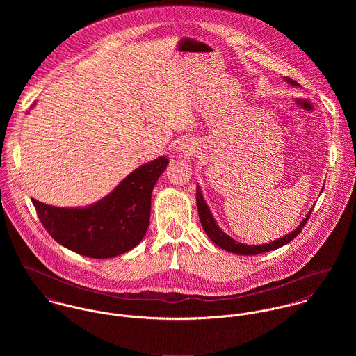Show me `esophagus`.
Instances as JSON below:
<instances>
[{"label":"esophagus","mask_w":356,"mask_h":356,"mask_svg":"<svg viewBox=\"0 0 356 356\" xmlns=\"http://www.w3.org/2000/svg\"><path fill=\"white\" fill-rule=\"evenodd\" d=\"M177 152L182 159H191L195 153L197 152V144L193 140H186L178 145Z\"/></svg>","instance_id":"obj_1"}]
</instances>
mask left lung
<instances>
[{"mask_svg":"<svg viewBox=\"0 0 356 356\" xmlns=\"http://www.w3.org/2000/svg\"><path fill=\"white\" fill-rule=\"evenodd\" d=\"M284 81L291 85V86H295V88H300V85L298 82H295L293 79L291 78H284ZM325 186V185H323ZM323 186H322V191H323ZM321 191V193H322ZM196 202H197V209H199V218H200V222H202V226H203L204 232L207 233V236L211 238V241L213 244H216L218 247H220L222 250L227 251V252H232V254H244V256H254V254H263V252H270V251H274V250H278L284 245H286L288 243H291L300 232L302 229L305 227L309 215H311V211L312 208L307 212L303 220L300 222V225L292 230L289 234L284 236V237H280L278 240H274V241H270L267 244H260V245H248V244H244V243H238L237 240L232 238L230 236H227L220 227L219 225L216 223L208 204L205 203L204 200L203 192L200 189V186L197 185L196 188Z\"/></svg>","mask_w":356,"mask_h":356,"instance_id":"left-lung-1","label":"left lung"}]
</instances>
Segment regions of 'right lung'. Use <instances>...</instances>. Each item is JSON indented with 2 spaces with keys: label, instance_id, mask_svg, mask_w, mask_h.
Here are the masks:
<instances>
[{
  "label": "right lung",
  "instance_id": "obj_1",
  "mask_svg": "<svg viewBox=\"0 0 356 356\" xmlns=\"http://www.w3.org/2000/svg\"><path fill=\"white\" fill-rule=\"evenodd\" d=\"M35 106V102L31 108ZM168 164L159 156L123 178L102 200L85 207H56L31 199L58 244L93 259H109L137 247L151 219L152 191Z\"/></svg>",
  "mask_w": 356,
  "mask_h": 356
}]
</instances>
